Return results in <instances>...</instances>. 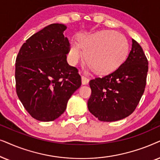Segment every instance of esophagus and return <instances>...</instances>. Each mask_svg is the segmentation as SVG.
Masks as SVG:
<instances>
[{
	"mask_svg": "<svg viewBox=\"0 0 160 160\" xmlns=\"http://www.w3.org/2000/svg\"><path fill=\"white\" fill-rule=\"evenodd\" d=\"M81 80H82V85H87L89 82V79L87 78L86 77L82 76L81 78Z\"/></svg>",
	"mask_w": 160,
	"mask_h": 160,
	"instance_id": "34e87169",
	"label": "esophagus"
}]
</instances>
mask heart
Instances as JSON below:
<instances>
[{
  "label": "heart",
  "instance_id": "1",
  "mask_svg": "<svg viewBox=\"0 0 160 160\" xmlns=\"http://www.w3.org/2000/svg\"><path fill=\"white\" fill-rule=\"evenodd\" d=\"M80 48L85 53L86 63L97 74H107L117 69L129 53V44L124 36L108 30L81 35L78 38V44L70 43V61L73 64L81 58Z\"/></svg>",
  "mask_w": 160,
  "mask_h": 160
}]
</instances>
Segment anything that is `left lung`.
I'll return each mask as SVG.
<instances>
[{"instance_id":"1","label":"left lung","mask_w":160,"mask_h":160,"mask_svg":"<svg viewBox=\"0 0 160 160\" xmlns=\"http://www.w3.org/2000/svg\"><path fill=\"white\" fill-rule=\"evenodd\" d=\"M132 41L128 57L116 71L89 82L88 110L101 121L111 122L129 116L144 93L148 60L140 44Z\"/></svg>"}]
</instances>
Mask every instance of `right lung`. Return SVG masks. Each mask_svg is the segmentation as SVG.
Listing matches in <instances>:
<instances>
[{"instance_id":"right-lung-1","label":"right lung","mask_w":160,"mask_h":160,"mask_svg":"<svg viewBox=\"0 0 160 160\" xmlns=\"http://www.w3.org/2000/svg\"><path fill=\"white\" fill-rule=\"evenodd\" d=\"M67 26L54 23L31 36L16 58L18 98L28 113L40 121H52L63 113L68 100L81 86L75 67L68 64Z\"/></svg>"}]
</instances>
